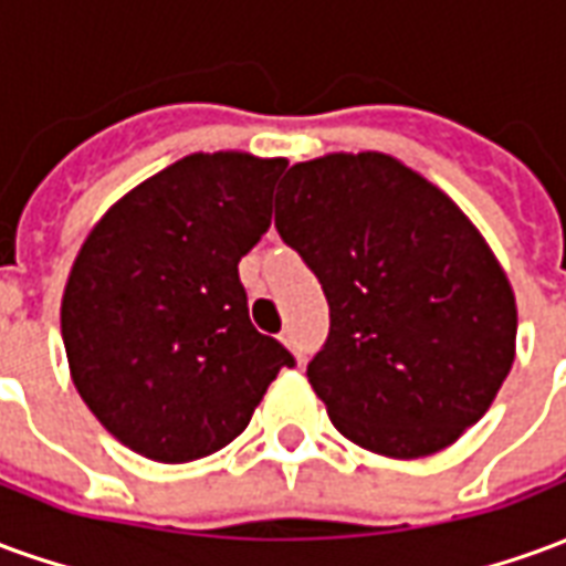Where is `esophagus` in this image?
<instances>
[{
  "label": "esophagus",
  "mask_w": 566,
  "mask_h": 566,
  "mask_svg": "<svg viewBox=\"0 0 566 566\" xmlns=\"http://www.w3.org/2000/svg\"><path fill=\"white\" fill-rule=\"evenodd\" d=\"M282 343L287 345V348H291V352H294L296 357H303V348H300V343H296V333L294 331H284L282 333Z\"/></svg>",
  "instance_id": "obj_1"
}]
</instances>
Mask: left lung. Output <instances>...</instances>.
Returning <instances> with one entry per match:
<instances>
[{
    "label": "left lung",
    "instance_id": "8db88e82",
    "mask_svg": "<svg viewBox=\"0 0 566 566\" xmlns=\"http://www.w3.org/2000/svg\"><path fill=\"white\" fill-rule=\"evenodd\" d=\"M275 230L327 296L306 376L345 439L412 461L485 416L515 360V294L437 185L379 150L327 154L287 169Z\"/></svg>",
    "mask_w": 566,
    "mask_h": 566
}]
</instances>
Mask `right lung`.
<instances>
[{
	"label": "right lung",
	"instance_id": "obj_1",
	"mask_svg": "<svg viewBox=\"0 0 566 566\" xmlns=\"http://www.w3.org/2000/svg\"><path fill=\"white\" fill-rule=\"evenodd\" d=\"M282 157L190 154L117 199L69 272V373L99 424L150 461L233 442L294 355L254 331L239 260L272 221Z\"/></svg>",
	"mask_w": 566,
	"mask_h": 566
}]
</instances>
